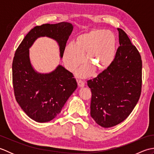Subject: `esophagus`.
<instances>
[{
	"instance_id": "34e87169",
	"label": "esophagus",
	"mask_w": 154,
	"mask_h": 154,
	"mask_svg": "<svg viewBox=\"0 0 154 154\" xmlns=\"http://www.w3.org/2000/svg\"><path fill=\"white\" fill-rule=\"evenodd\" d=\"M77 84H78V86H79V87H83L85 86V83L82 81H78Z\"/></svg>"
}]
</instances>
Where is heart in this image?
Returning <instances> with one entry per match:
<instances>
[{
  "instance_id": "1",
  "label": "heart",
  "mask_w": 154,
  "mask_h": 154,
  "mask_svg": "<svg viewBox=\"0 0 154 154\" xmlns=\"http://www.w3.org/2000/svg\"><path fill=\"white\" fill-rule=\"evenodd\" d=\"M116 38L114 34L104 29H93L81 34L75 39V43L69 44L65 48L63 61L69 70L74 71L84 61L86 54L87 63L96 71L107 69L115 57ZM86 68L78 71L80 77L89 76Z\"/></svg>"
}]
</instances>
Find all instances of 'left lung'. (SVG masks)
I'll use <instances>...</instances> for the list:
<instances>
[{
  "label": "left lung",
  "instance_id": "1",
  "mask_svg": "<svg viewBox=\"0 0 154 154\" xmlns=\"http://www.w3.org/2000/svg\"><path fill=\"white\" fill-rule=\"evenodd\" d=\"M117 30L120 46L112 63L87 81L92 93L91 116L104 128L116 126L125 120L141 94V56L125 32Z\"/></svg>",
  "mask_w": 154,
  "mask_h": 154
}]
</instances>
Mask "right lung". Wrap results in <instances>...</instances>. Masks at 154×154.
Segmentation results:
<instances>
[{
	"label": "right lung",
	"mask_w": 154,
	"mask_h": 154,
	"mask_svg": "<svg viewBox=\"0 0 154 154\" xmlns=\"http://www.w3.org/2000/svg\"><path fill=\"white\" fill-rule=\"evenodd\" d=\"M73 29L69 22L37 26L28 32L16 50L12 62V82L17 103L27 115L38 122L51 121L77 87L71 72L61 65L48 73L34 69L30 49L38 38L56 41L63 57L67 41Z\"/></svg>",
	"instance_id": "right-lung-1"
}]
</instances>
